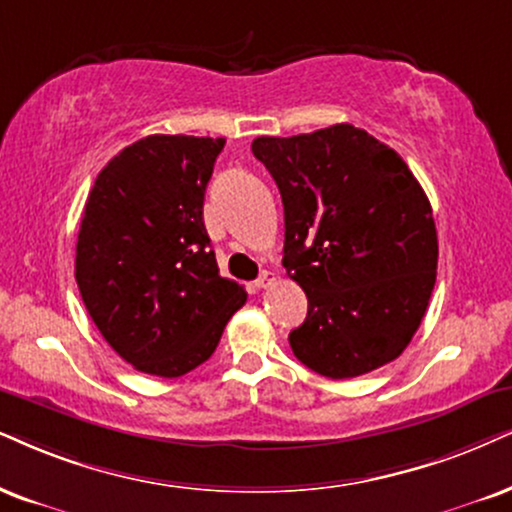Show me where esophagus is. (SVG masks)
I'll list each match as a JSON object with an SVG mask.
<instances>
[{"instance_id": "esophagus-1", "label": "esophagus", "mask_w": 512, "mask_h": 512, "mask_svg": "<svg viewBox=\"0 0 512 512\" xmlns=\"http://www.w3.org/2000/svg\"><path fill=\"white\" fill-rule=\"evenodd\" d=\"M274 281H276V278H274V274H271V271H262L260 278L255 281V286L257 288H269Z\"/></svg>"}]
</instances>
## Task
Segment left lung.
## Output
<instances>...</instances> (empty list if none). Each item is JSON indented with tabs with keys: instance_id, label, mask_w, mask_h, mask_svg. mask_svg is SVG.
I'll use <instances>...</instances> for the list:
<instances>
[{
	"instance_id": "8db88e82",
	"label": "left lung",
	"mask_w": 512,
	"mask_h": 512,
	"mask_svg": "<svg viewBox=\"0 0 512 512\" xmlns=\"http://www.w3.org/2000/svg\"><path fill=\"white\" fill-rule=\"evenodd\" d=\"M286 215L283 267L307 293L293 354L342 380L390 364L409 345L437 278L430 200L397 151L366 129L333 125L257 137Z\"/></svg>"
}]
</instances>
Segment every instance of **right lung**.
I'll return each instance as SVG.
<instances>
[{"instance_id": "right-lung-1", "label": "right lung", "mask_w": 512, "mask_h": 512, "mask_svg": "<svg viewBox=\"0 0 512 512\" xmlns=\"http://www.w3.org/2000/svg\"><path fill=\"white\" fill-rule=\"evenodd\" d=\"M226 141L151 134L96 177L75 278L103 338L137 371L179 378L212 357L248 295L219 276L203 200Z\"/></svg>"}]
</instances>
